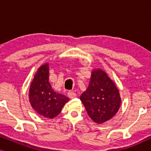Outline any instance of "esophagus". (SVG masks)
<instances>
[{
    "label": "esophagus",
    "instance_id": "esophagus-1",
    "mask_svg": "<svg viewBox=\"0 0 151 151\" xmlns=\"http://www.w3.org/2000/svg\"><path fill=\"white\" fill-rule=\"evenodd\" d=\"M68 97H69V98L73 99L76 97V93L73 91H69L68 92Z\"/></svg>",
    "mask_w": 151,
    "mask_h": 151
}]
</instances>
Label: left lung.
Here are the masks:
<instances>
[{
  "label": "left lung",
  "instance_id": "left-lung-1",
  "mask_svg": "<svg viewBox=\"0 0 151 151\" xmlns=\"http://www.w3.org/2000/svg\"><path fill=\"white\" fill-rule=\"evenodd\" d=\"M86 111L93 121L102 124L109 120L118 111L121 97L118 88L106 72L93 69L88 88L80 96Z\"/></svg>",
  "mask_w": 151,
  "mask_h": 151
}]
</instances>
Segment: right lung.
I'll return each mask as SVG.
<instances>
[{
    "label": "right lung",
    "mask_w": 151,
    "mask_h": 151,
    "mask_svg": "<svg viewBox=\"0 0 151 151\" xmlns=\"http://www.w3.org/2000/svg\"><path fill=\"white\" fill-rule=\"evenodd\" d=\"M49 63L38 68L31 83L29 102L37 113L46 118L53 119L61 112L69 99L53 91L49 82Z\"/></svg>",
    "instance_id": "1"
}]
</instances>
